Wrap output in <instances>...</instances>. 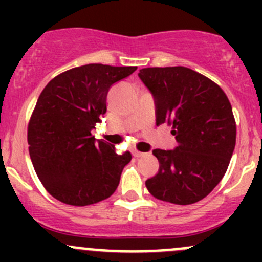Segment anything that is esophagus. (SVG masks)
Here are the masks:
<instances>
[{
  "mask_svg": "<svg viewBox=\"0 0 262 262\" xmlns=\"http://www.w3.org/2000/svg\"><path fill=\"white\" fill-rule=\"evenodd\" d=\"M132 155H133L136 158H139V157H143V156H146V153L139 152L138 149H132Z\"/></svg>",
  "mask_w": 262,
  "mask_h": 262,
  "instance_id": "esophagus-1",
  "label": "esophagus"
}]
</instances>
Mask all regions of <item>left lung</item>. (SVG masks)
<instances>
[{
	"instance_id": "obj_1",
	"label": "left lung",
	"mask_w": 262,
	"mask_h": 262,
	"mask_svg": "<svg viewBox=\"0 0 262 262\" xmlns=\"http://www.w3.org/2000/svg\"><path fill=\"white\" fill-rule=\"evenodd\" d=\"M153 95L156 124L172 125L175 149H153L158 172L148 191L172 204L204 199L223 179L236 146L231 102L212 80L186 67H150L138 73Z\"/></svg>"
}]
</instances>
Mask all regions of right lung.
Listing matches in <instances>:
<instances>
[{
  "label": "right lung",
  "instance_id": "right-lung-1",
  "mask_svg": "<svg viewBox=\"0 0 262 262\" xmlns=\"http://www.w3.org/2000/svg\"><path fill=\"white\" fill-rule=\"evenodd\" d=\"M137 67L81 66L60 73L44 87L28 126L29 153L47 191L59 202L84 207L114 194L130 152L96 141L91 130L106 113L115 82Z\"/></svg>",
  "mask_w": 262,
  "mask_h": 262
}]
</instances>
